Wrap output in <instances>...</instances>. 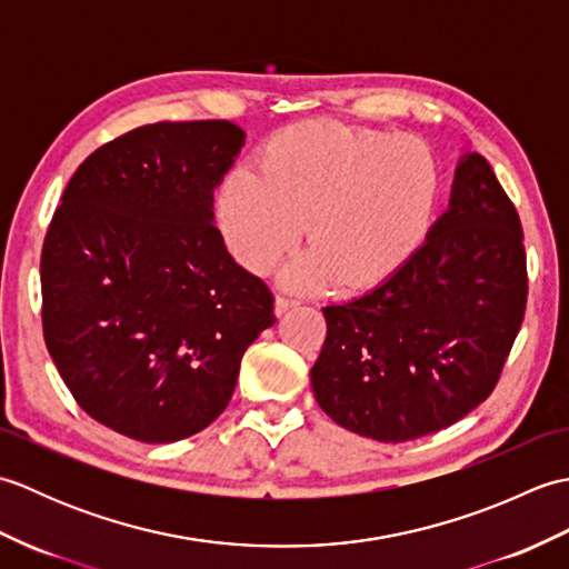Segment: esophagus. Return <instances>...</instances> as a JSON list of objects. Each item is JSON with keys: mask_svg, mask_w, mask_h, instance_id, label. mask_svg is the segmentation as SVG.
I'll use <instances>...</instances> for the list:
<instances>
[{"mask_svg": "<svg viewBox=\"0 0 569 569\" xmlns=\"http://www.w3.org/2000/svg\"><path fill=\"white\" fill-rule=\"evenodd\" d=\"M296 306H298L296 300H291V298H283V296H278V298H276V303H273V312H276L278 318H281L283 312H288V310L296 308Z\"/></svg>", "mask_w": 569, "mask_h": 569, "instance_id": "1", "label": "esophagus"}]
</instances>
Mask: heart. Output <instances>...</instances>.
<instances>
[{"mask_svg": "<svg viewBox=\"0 0 569 569\" xmlns=\"http://www.w3.org/2000/svg\"><path fill=\"white\" fill-rule=\"evenodd\" d=\"M440 196L438 166L416 139L337 122L286 129L249 168L224 178L217 200L232 257L263 273L300 234L312 251L293 259L281 283L316 293L340 283L371 291L413 259Z\"/></svg>", "mask_w": 569, "mask_h": 569, "instance_id": "obj_1", "label": "heart"}]
</instances>
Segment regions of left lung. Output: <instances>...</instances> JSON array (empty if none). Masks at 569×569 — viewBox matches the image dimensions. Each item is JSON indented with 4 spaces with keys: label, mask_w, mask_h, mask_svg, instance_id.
<instances>
[{
    "label": "left lung",
    "mask_w": 569,
    "mask_h": 569,
    "mask_svg": "<svg viewBox=\"0 0 569 569\" xmlns=\"http://www.w3.org/2000/svg\"><path fill=\"white\" fill-rule=\"evenodd\" d=\"M526 298L521 220L485 156L465 153L450 204L413 259L373 291L322 308L316 401L379 442L452 426L497 386Z\"/></svg>",
    "instance_id": "obj_1"
}]
</instances>
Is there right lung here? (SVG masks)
Segmentation results:
<instances>
[{"instance_id": "add662e5", "label": "right lung", "mask_w": 569, "mask_h": 569, "mask_svg": "<svg viewBox=\"0 0 569 569\" xmlns=\"http://www.w3.org/2000/svg\"><path fill=\"white\" fill-rule=\"evenodd\" d=\"M244 139L224 119L129 131L80 163L46 232L48 352L84 413L131 440L208 428L276 322L271 291L214 227Z\"/></svg>"}]
</instances>
